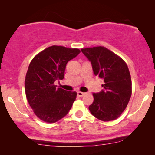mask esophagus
<instances>
[{"mask_svg": "<svg viewBox=\"0 0 155 155\" xmlns=\"http://www.w3.org/2000/svg\"><path fill=\"white\" fill-rule=\"evenodd\" d=\"M86 93H84V92H78V97H83L84 94H85Z\"/></svg>", "mask_w": 155, "mask_h": 155, "instance_id": "34e87169", "label": "esophagus"}]
</instances>
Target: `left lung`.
Instances as JSON below:
<instances>
[{
    "mask_svg": "<svg viewBox=\"0 0 155 155\" xmlns=\"http://www.w3.org/2000/svg\"><path fill=\"white\" fill-rule=\"evenodd\" d=\"M92 64L94 75L102 78L101 92L94 93V101L89 109L94 117L103 121L118 118L126 109L132 94L128 68L119 56L103 46L82 48Z\"/></svg>",
    "mask_w": 155,
    "mask_h": 155,
    "instance_id": "8db88e82",
    "label": "left lung"
}]
</instances>
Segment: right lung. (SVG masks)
<instances>
[{"instance_id":"obj_1","label":"right lung","mask_w":155,"mask_h":155,"mask_svg":"<svg viewBox=\"0 0 155 155\" xmlns=\"http://www.w3.org/2000/svg\"><path fill=\"white\" fill-rule=\"evenodd\" d=\"M80 53L78 48L51 46L31 61L25 77V93L36 116L44 121L56 123L71 109L77 92L57 88L54 82L64 78L67 63Z\"/></svg>"}]
</instances>
